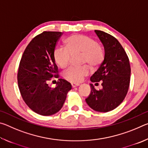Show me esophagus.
Here are the masks:
<instances>
[{
    "label": "esophagus",
    "mask_w": 148,
    "mask_h": 148,
    "mask_svg": "<svg viewBox=\"0 0 148 148\" xmlns=\"http://www.w3.org/2000/svg\"><path fill=\"white\" fill-rule=\"evenodd\" d=\"M71 85H72V87H77V86H79V84H75V83H72Z\"/></svg>",
    "instance_id": "esophagus-1"
}]
</instances>
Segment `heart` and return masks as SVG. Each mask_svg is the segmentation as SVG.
Instances as JSON below:
<instances>
[{
  "instance_id": "1",
  "label": "heart",
  "mask_w": 148,
  "mask_h": 148,
  "mask_svg": "<svg viewBox=\"0 0 148 148\" xmlns=\"http://www.w3.org/2000/svg\"><path fill=\"white\" fill-rule=\"evenodd\" d=\"M66 47H58L54 51L56 63L64 69L71 62L72 55L82 53L81 64H87L95 69L102 64L104 59V50L94 39L84 34H75L67 39ZM89 73L87 65L71 66L64 72L63 76L72 82H80Z\"/></svg>"
}]
</instances>
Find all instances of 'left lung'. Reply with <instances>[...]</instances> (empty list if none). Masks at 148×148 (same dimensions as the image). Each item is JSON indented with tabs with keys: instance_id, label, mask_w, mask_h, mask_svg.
Here are the masks:
<instances>
[{
	"instance_id": "8db88e82",
	"label": "left lung",
	"mask_w": 148,
	"mask_h": 148,
	"mask_svg": "<svg viewBox=\"0 0 148 148\" xmlns=\"http://www.w3.org/2000/svg\"><path fill=\"white\" fill-rule=\"evenodd\" d=\"M104 47V59L99 69L91 77V81L99 86L96 89L92 84L91 93L86 99L87 104L95 111L108 112L123 101L128 92L131 66L128 56L117 40L102 31L95 30Z\"/></svg>"
}]
</instances>
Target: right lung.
Returning <instances> with one entry per match:
<instances>
[{"label":"right lung","mask_w":148,"mask_h":148,"mask_svg":"<svg viewBox=\"0 0 148 148\" xmlns=\"http://www.w3.org/2000/svg\"><path fill=\"white\" fill-rule=\"evenodd\" d=\"M61 32L44 31L30 42L19 62L17 83L21 97L32 111L41 116L56 114L62 108L71 83L59 79L56 86H49L52 77H59L54 59Z\"/></svg>","instance_id":"1"}]
</instances>
